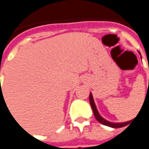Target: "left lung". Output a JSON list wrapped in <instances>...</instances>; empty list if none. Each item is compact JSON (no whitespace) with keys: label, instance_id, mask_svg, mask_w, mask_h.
<instances>
[{"label":"left lung","instance_id":"8db88e82","mask_svg":"<svg viewBox=\"0 0 149 149\" xmlns=\"http://www.w3.org/2000/svg\"><path fill=\"white\" fill-rule=\"evenodd\" d=\"M89 100H90V104H91V106H92V111H93V113H94V116L96 118V119L100 123L103 125H105V126H108V127H110L113 128H120V127H123L125 126H127L128 124L131 123V121H129V122H126V123H110L107 120H105L104 118H103L99 114V113L97 111V109H96V104H95V102L93 100V97H92V93H90L89 95Z\"/></svg>","mask_w":149,"mask_h":149}]
</instances>
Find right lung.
Here are the masks:
<instances>
[{
	"label": "right lung",
	"instance_id": "right-lung-1",
	"mask_svg": "<svg viewBox=\"0 0 149 149\" xmlns=\"http://www.w3.org/2000/svg\"><path fill=\"white\" fill-rule=\"evenodd\" d=\"M2 96H3V95H2Z\"/></svg>",
	"mask_w": 149,
	"mask_h": 149
}]
</instances>
